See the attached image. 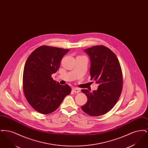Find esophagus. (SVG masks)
I'll list each match as a JSON object with an SVG mask.
<instances>
[{"label": "esophagus", "instance_id": "obj_1", "mask_svg": "<svg viewBox=\"0 0 148 148\" xmlns=\"http://www.w3.org/2000/svg\"><path fill=\"white\" fill-rule=\"evenodd\" d=\"M72 91L74 92H75V93H79V92H80V89H78V88H73Z\"/></svg>", "mask_w": 148, "mask_h": 148}]
</instances>
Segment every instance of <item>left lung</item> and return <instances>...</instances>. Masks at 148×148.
<instances>
[{
    "label": "left lung",
    "instance_id": "left-lung-1",
    "mask_svg": "<svg viewBox=\"0 0 148 148\" xmlns=\"http://www.w3.org/2000/svg\"><path fill=\"white\" fill-rule=\"evenodd\" d=\"M84 51L91 60V80L99 86L92 92L82 90L88 98L82 109L90 116H98L110 111L118 101L123 89V73L117 56L108 47L96 45Z\"/></svg>",
    "mask_w": 148,
    "mask_h": 148
}]
</instances>
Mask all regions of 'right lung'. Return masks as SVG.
<instances>
[{
	"label": "right lung",
	"instance_id": "obj_1",
	"mask_svg": "<svg viewBox=\"0 0 148 148\" xmlns=\"http://www.w3.org/2000/svg\"><path fill=\"white\" fill-rule=\"evenodd\" d=\"M69 49L42 45L29 56L24 65L23 89L31 106L42 114L53 113L71 92L68 84H59L51 77Z\"/></svg>",
	"mask_w": 148,
	"mask_h": 148
}]
</instances>
